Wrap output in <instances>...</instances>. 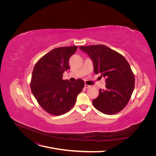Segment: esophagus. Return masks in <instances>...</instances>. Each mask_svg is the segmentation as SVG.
<instances>
[{"label":"esophagus","mask_w":156,"mask_h":156,"mask_svg":"<svg viewBox=\"0 0 156 156\" xmlns=\"http://www.w3.org/2000/svg\"><path fill=\"white\" fill-rule=\"evenodd\" d=\"M90 87H91L90 85H87V84L85 85V88H90Z\"/></svg>","instance_id":"34e87169"}]
</instances>
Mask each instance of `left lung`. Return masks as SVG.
I'll use <instances>...</instances> for the list:
<instances>
[{
	"mask_svg": "<svg viewBox=\"0 0 156 156\" xmlns=\"http://www.w3.org/2000/svg\"><path fill=\"white\" fill-rule=\"evenodd\" d=\"M92 60L94 73L105 78V89L92 101L100 112L111 115L125 108L135 87V76L126 59L119 53L104 45L81 46Z\"/></svg>",
	"mask_w": 156,
	"mask_h": 156,
	"instance_id": "left-lung-1",
	"label": "left lung"
}]
</instances>
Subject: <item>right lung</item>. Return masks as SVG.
Wrapping results in <instances>:
<instances>
[{"label":"right lung","instance_id":"obj_1","mask_svg":"<svg viewBox=\"0 0 156 156\" xmlns=\"http://www.w3.org/2000/svg\"><path fill=\"white\" fill-rule=\"evenodd\" d=\"M77 48V46L55 48L44 55L33 70L32 94L41 107L52 115L59 116L69 111L84 87L81 79L74 83L62 80L63 73L69 69L70 57Z\"/></svg>","mask_w":156,"mask_h":156}]
</instances>
